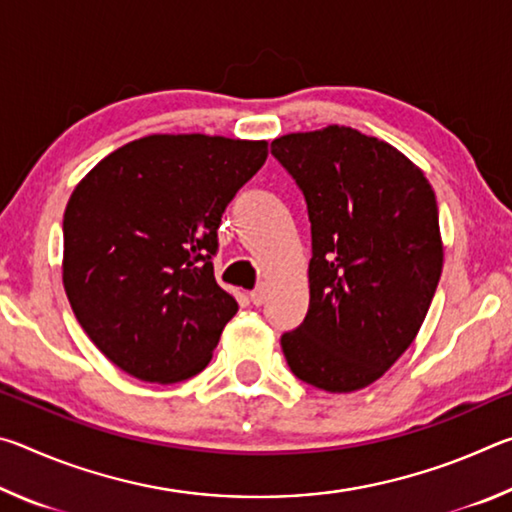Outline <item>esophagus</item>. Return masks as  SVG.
Returning a JSON list of instances; mask_svg holds the SVG:
<instances>
[{
    "label": "esophagus",
    "mask_w": 512,
    "mask_h": 512,
    "mask_svg": "<svg viewBox=\"0 0 512 512\" xmlns=\"http://www.w3.org/2000/svg\"><path fill=\"white\" fill-rule=\"evenodd\" d=\"M250 302H253L255 307H262L264 302H266V289L259 287L255 291H250Z\"/></svg>",
    "instance_id": "esophagus-1"
}]
</instances>
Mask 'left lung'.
I'll return each instance as SVG.
<instances>
[{
	"label": "left lung",
	"instance_id": "obj_1",
	"mask_svg": "<svg viewBox=\"0 0 512 512\" xmlns=\"http://www.w3.org/2000/svg\"><path fill=\"white\" fill-rule=\"evenodd\" d=\"M271 153L311 223L309 311L282 334V352L320 391H359L402 357L429 311L443 271L436 194L404 153L350 126L282 135Z\"/></svg>",
	"mask_w": 512,
	"mask_h": 512
}]
</instances>
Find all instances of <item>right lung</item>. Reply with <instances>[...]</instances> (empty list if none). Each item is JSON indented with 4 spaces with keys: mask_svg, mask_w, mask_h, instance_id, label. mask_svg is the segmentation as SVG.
I'll return each instance as SVG.
<instances>
[{
    "mask_svg": "<svg viewBox=\"0 0 512 512\" xmlns=\"http://www.w3.org/2000/svg\"><path fill=\"white\" fill-rule=\"evenodd\" d=\"M266 142L146 135L106 155L69 196L63 284L92 343L128 375L176 384L212 359L237 300L214 280L225 207Z\"/></svg>",
    "mask_w": 512,
    "mask_h": 512,
    "instance_id": "add662e5",
    "label": "right lung"
}]
</instances>
